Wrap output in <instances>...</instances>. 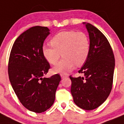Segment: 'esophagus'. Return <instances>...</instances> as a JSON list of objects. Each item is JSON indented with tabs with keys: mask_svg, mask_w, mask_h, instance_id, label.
I'll return each mask as SVG.
<instances>
[{
	"mask_svg": "<svg viewBox=\"0 0 124 124\" xmlns=\"http://www.w3.org/2000/svg\"><path fill=\"white\" fill-rule=\"evenodd\" d=\"M66 77H67V76L64 75V74H61V78L62 79L64 78H66Z\"/></svg>",
	"mask_w": 124,
	"mask_h": 124,
	"instance_id": "34e87169",
	"label": "esophagus"
}]
</instances>
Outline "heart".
I'll list each match as a JSON object with an SVG mask.
<instances>
[{
	"instance_id": "b5f03b06",
	"label": "heart",
	"mask_w": 124,
	"mask_h": 124,
	"mask_svg": "<svg viewBox=\"0 0 124 124\" xmlns=\"http://www.w3.org/2000/svg\"><path fill=\"white\" fill-rule=\"evenodd\" d=\"M52 46H43V55L48 62L54 64L61 56L63 58L53 68L54 73L66 74L74 68L85 63L90 51L88 37L83 32L75 31H62L50 41Z\"/></svg>"
}]
</instances>
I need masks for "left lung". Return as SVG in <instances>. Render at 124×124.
<instances>
[{
	"label": "left lung",
	"instance_id": "8db88e82",
	"mask_svg": "<svg viewBox=\"0 0 124 124\" xmlns=\"http://www.w3.org/2000/svg\"><path fill=\"white\" fill-rule=\"evenodd\" d=\"M89 33L90 51L79 73L84 77L70 76L73 101L84 110L96 109L110 94L113 83L115 59L109 41L104 34L89 23L83 22Z\"/></svg>",
	"mask_w": 124,
	"mask_h": 124
}]
</instances>
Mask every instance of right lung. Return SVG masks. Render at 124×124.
<instances>
[{
    "mask_svg": "<svg viewBox=\"0 0 124 124\" xmlns=\"http://www.w3.org/2000/svg\"><path fill=\"white\" fill-rule=\"evenodd\" d=\"M50 31L47 27L35 26L24 31L14 42L8 61V77L14 92L24 107L36 113L53 104L61 81L59 74L43 77L50 64L42 48Z\"/></svg>",
    "mask_w": 124,
    "mask_h": 124,
    "instance_id": "right-lung-1",
    "label": "right lung"
}]
</instances>
